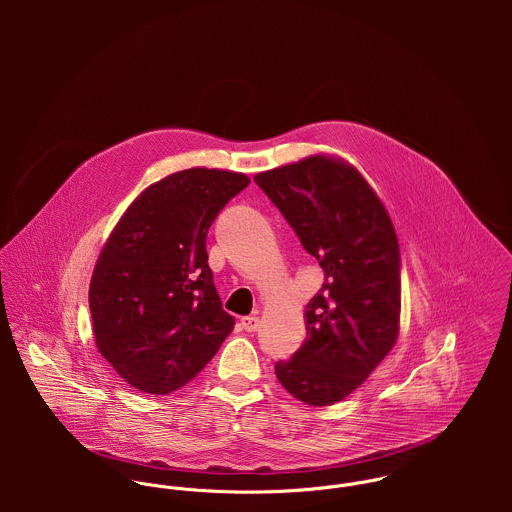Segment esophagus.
<instances>
[{
	"instance_id": "1",
	"label": "esophagus",
	"mask_w": 512,
	"mask_h": 512,
	"mask_svg": "<svg viewBox=\"0 0 512 512\" xmlns=\"http://www.w3.org/2000/svg\"><path fill=\"white\" fill-rule=\"evenodd\" d=\"M240 325L244 331L252 333V331H258L260 329V319L258 317H242L240 319Z\"/></svg>"
}]
</instances>
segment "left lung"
<instances>
[{
  "mask_svg": "<svg viewBox=\"0 0 512 512\" xmlns=\"http://www.w3.org/2000/svg\"><path fill=\"white\" fill-rule=\"evenodd\" d=\"M254 181L323 268L305 307L307 339L276 363V376L297 400L331 406L365 382L398 337L402 260L392 220L363 175L333 157L311 155Z\"/></svg>",
  "mask_w": 512,
  "mask_h": 512,
  "instance_id": "obj_1",
  "label": "left lung"
}]
</instances>
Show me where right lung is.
<instances>
[{
    "instance_id": "obj_1",
    "label": "right lung",
    "mask_w": 512,
    "mask_h": 512,
    "mask_svg": "<svg viewBox=\"0 0 512 512\" xmlns=\"http://www.w3.org/2000/svg\"><path fill=\"white\" fill-rule=\"evenodd\" d=\"M250 179L193 167L128 207L96 262L88 303L100 355L134 388L169 394L193 380L234 327L222 309L207 234Z\"/></svg>"
}]
</instances>
